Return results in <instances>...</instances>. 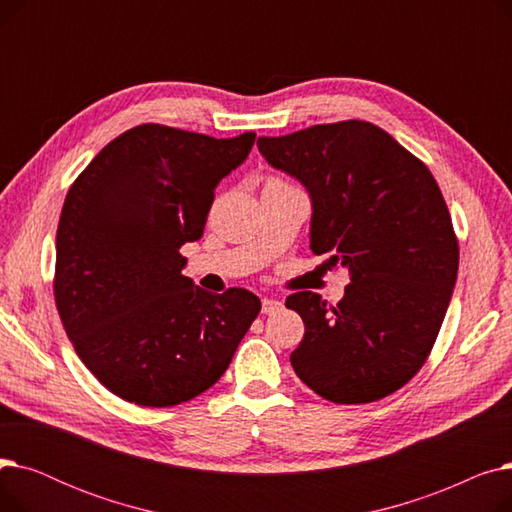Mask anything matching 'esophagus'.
<instances>
[{"mask_svg":"<svg viewBox=\"0 0 512 512\" xmlns=\"http://www.w3.org/2000/svg\"><path fill=\"white\" fill-rule=\"evenodd\" d=\"M282 309V301H278V299H263L261 301V311L265 313V315H274V313H278Z\"/></svg>","mask_w":512,"mask_h":512,"instance_id":"obj_1","label":"esophagus"}]
</instances>
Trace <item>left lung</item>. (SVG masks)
I'll use <instances>...</instances> for the list:
<instances>
[{
	"instance_id": "8db88e82",
	"label": "left lung",
	"mask_w": 512,
	"mask_h": 512,
	"mask_svg": "<svg viewBox=\"0 0 512 512\" xmlns=\"http://www.w3.org/2000/svg\"><path fill=\"white\" fill-rule=\"evenodd\" d=\"M267 164L309 191L311 251L351 274L328 307L311 290L286 307L305 321L290 363L338 405L380 400L423 367L438 338L459 272L446 201L421 159L363 120L259 137Z\"/></svg>"
}]
</instances>
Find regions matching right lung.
<instances>
[{"label": "right lung", "mask_w": 512, "mask_h": 512, "mask_svg": "<svg viewBox=\"0 0 512 512\" xmlns=\"http://www.w3.org/2000/svg\"><path fill=\"white\" fill-rule=\"evenodd\" d=\"M255 132L213 139L161 124L107 143L66 195L56 236L58 313L95 378L141 407H174L211 388L261 311L245 288L211 294L182 276L215 186Z\"/></svg>", "instance_id": "obj_1"}]
</instances>
